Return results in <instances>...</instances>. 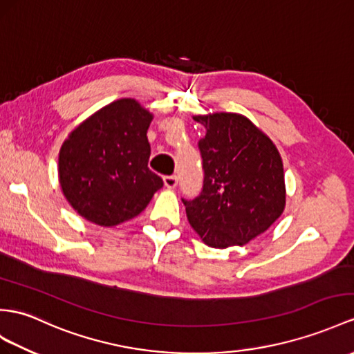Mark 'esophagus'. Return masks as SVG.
<instances>
[{"label": "esophagus", "mask_w": 354, "mask_h": 354, "mask_svg": "<svg viewBox=\"0 0 354 354\" xmlns=\"http://www.w3.org/2000/svg\"><path fill=\"white\" fill-rule=\"evenodd\" d=\"M177 177L176 176H167L163 177V185H165L168 189H174L177 186Z\"/></svg>", "instance_id": "34e87169"}]
</instances>
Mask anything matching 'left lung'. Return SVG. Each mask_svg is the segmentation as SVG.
<instances>
[{
  "mask_svg": "<svg viewBox=\"0 0 354 354\" xmlns=\"http://www.w3.org/2000/svg\"><path fill=\"white\" fill-rule=\"evenodd\" d=\"M205 127L200 150L204 186L186 216L203 242L216 249L245 246L286 209V177L277 145L237 112L194 115Z\"/></svg>",
  "mask_w": 354,
  "mask_h": 354,
  "instance_id": "obj_1",
  "label": "left lung"
}]
</instances>
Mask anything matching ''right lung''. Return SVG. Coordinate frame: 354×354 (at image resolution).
Listing matches in <instances>:
<instances>
[{
  "label": "right lung",
  "mask_w": 354,
  "mask_h": 354,
  "mask_svg": "<svg viewBox=\"0 0 354 354\" xmlns=\"http://www.w3.org/2000/svg\"><path fill=\"white\" fill-rule=\"evenodd\" d=\"M151 112L132 97L108 103L67 135L58 182L72 209L111 228L138 216L163 186L149 169Z\"/></svg>",
  "instance_id": "right-lung-1"
}]
</instances>
